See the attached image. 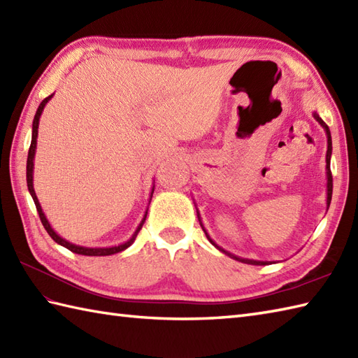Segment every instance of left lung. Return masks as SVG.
I'll return each instance as SVG.
<instances>
[{
  "instance_id": "8db88e82",
  "label": "left lung",
  "mask_w": 358,
  "mask_h": 358,
  "mask_svg": "<svg viewBox=\"0 0 358 358\" xmlns=\"http://www.w3.org/2000/svg\"><path fill=\"white\" fill-rule=\"evenodd\" d=\"M314 118L318 121V123L322 124V127L326 131V136H328V152H326V177H328V186H326V191H328V199H326V204H328V208H329V204H331V199H332V173H331V154H332V140H331V131H329V127H328V124L324 123V121L317 115V113H314ZM196 214H199V212H196ZM199 220H200V217H199ZM200 224H201V222H200ZM201 227H203V224H201ZM203 231H204V234H206V237H208V240L212 243V245H214L218 250H222L223 254H226V255H229L231 258H234V260H237V262H241V263H248V264H257V266H262V264H269V262H258V260H249V258H241V257H237V255H234V254H231V252H227V250H224L223 248H220V246H217L214 241H212V238L209 237V234L206 232V229H204L203 227Z\"/></svg>"
}]
</instances>
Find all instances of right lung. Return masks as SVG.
I'll return each instance as SVG.
<instances>
[{
  "mask_svg": "<svg viewBox=\"0 0 358 358\" xmlns=\"http://www.w3.org/2000/svg\"><path fill=\"white\" fill-rule=\"evenodd\" d=\"M52 96H53V95H49L48 98H44V100L41 101V104L38 106V109H36L35 118H34V124H32V141H30L29 155H27V166H26V178H27V187H29V192H30V195H32V199H34V201H35V206H36V210H38V215H40V220H41V223H43V226H44V229L48 231V234L50 235L52 240H53V241H57L58 245L64 246L66 249L72 250V252H75V254H80V255H89V257H104V255H112V254L121 252V250L127 249V248L131 246L132 243L135 241L136 235H138L140 229H141V227H143L144 220H146L148 212H146V214H144V217H143V220H141L140 226L136 227V231L134 232L132 237L129 238L126 243H123V245H118V246H110V248H86V246H78V245H73V243H71V241H67V240H64V238L59 237V235H58L55 231L52 229V226L49 224L48 218H45L44 212H43V209H41V206H40V201H38V199H36V194H35V191H34V158H35V149H36L38 124H40V117H41V113H43L44 106H45V103H48V101L50 100ZM152 194H154V187H152Z\"/></svg>",
  "mask_w": 358,
  "mask_h": 358,
  "instance_id": "obj_1",
  "label": "right lung"
}]
</instances>
